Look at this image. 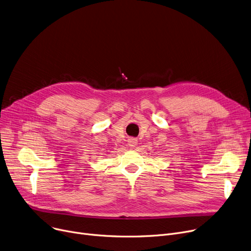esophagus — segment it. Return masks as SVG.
<instances>
[{
    "label": "esophagus",
    "instance_id": "esophagus-1",
    "mask_svg": "<svg viewBox=\"0 0 251 251\" xmlns=\"http://www.w3.org/2000/svg\"><path fill=\"white\" fill-rule=\"evenodd\" d=\"M136 143H137V140H136V139H134V138H132V139H130V140H129V146H130V147H135V146H136Z\"/></svg>",
    "mask_w": 251,
    "mask_h": 251
}]
</instances>
